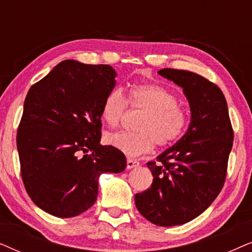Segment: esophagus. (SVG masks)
<instances>
[{
	"instance_id": "34e87169",
	"label": "esophagus",
	"mask_w": 252,
	"mask_h": 252,
	"mask_svg": "<svg viewBox=\"0 0 252 252\" xmlns=\"http://www.w3.org/2000/svg\"><path fill=\"white\" fill-rule=\"evenodd\" d=\"M140 165V163L135 159H132V158H127V168L130 170V168L137 167Z\"/></svg>"
}]
</instances>
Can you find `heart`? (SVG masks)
<instances>
[{"label": "heart", "instance_id": "1", "mask_svg": "<svg viewBox=\"0 0 252 252\" xmlns=\"http://www.w3.org/2000/svg\"><path fill=\"white\" fill-rule=\"evenodd\" d=\"M127 105L142 111L137 119V132H116L105 135V143L127 156H140L158 147H167L184 135L189 124V113L170 89L158 84L130 86L127 98L113 89L103 99L101 117L106 125L117 127L126 115Z\"/></svg>", "mask_w": 252, "mask_h": 252}]
</instances>
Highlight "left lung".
I'll use <instances>...</instances> for the list:
<instances>
[{
  "instance_id": "8db88e82",
  "label": "left lung",
  "mask_w": 252,
  "mask_h": 252,
  "mask_svg": "<svg viewBox=\"0 0 252 252\" xmlns=\"http://www.w3.org/2000/svg\"><path fill=\"white\" fill-rule=\"evenodd\" d=\"M160 75L184 88L191 122L184 136L147 166L151 187L135 195V205L158 226H177L205 211L225 184L234 132L221 89L194 72L163 68Z\"/></svg>"
}]
</instances>
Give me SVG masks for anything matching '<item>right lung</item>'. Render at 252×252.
<instances>
[{"label": "right lung", "instance_id": "add662e5", "mask_svg": "<svg viewBox=\"0 0 252 252\" xmlns=\"http://www.w3.org/2000/svg\"><path fill=\"white\" fill-rule=\"evenodd\" d=\"M110 65L63 61L27 93L17 130L20 174L31 199L71 218L94 204L102 173H120L126 157L102 146L101 106L116 85Z\"/></svg>", "mask_w": 252, "mask_h": 252}]
</instances>
